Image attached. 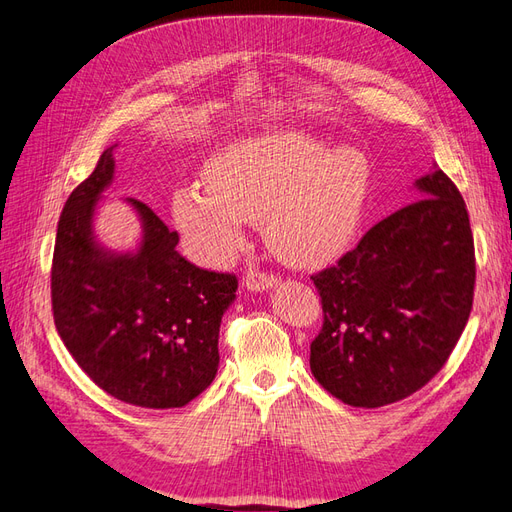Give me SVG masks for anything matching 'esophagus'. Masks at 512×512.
Returning <instances> with one entry per match:
<instances>
[{
  "label": "esophagus",
  "mask_w": 512,
  "mask_h": 512,
  "mask_svg": "<svg viewBox=\"0 0 512 512\" xmlns=\"http://www.w3.org/2000/svg\"><path fill=\"white\" fill-rule=\"evenodd\" d=\"M278 284V278L275 275H269L265 271H247L243 278V286L247 290H269Z\"/></svg>",
  "instance_id": "esophagus-1"
}]
</instances>
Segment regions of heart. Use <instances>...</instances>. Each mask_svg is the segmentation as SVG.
<instances>
[{
	"mask_svg": "<svg viewBox=\"0 0 512 512\" xmlns=\"http://www.w3.org/2000/svg\"><path fill=\"white\" fill-rule=\"evenodd\" d=\"M202 176L206 191H178L172 213L211 262L239 250L245 219L260 222L267 247L288 265H325L353 241L370 189L364 153L327 150L293 129L232 142L206 161Z\"/></svg>",
	"mask_w": 512,
	"mask_h": 512,
	"instance_id": "heart-1",
	"label": "heart"
}]
</instances>
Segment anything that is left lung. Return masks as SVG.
Segmentation results:
<instances>
[{"label":"left lung","mask_w":512,"mask_h":512,"mask_svg":"<svg viewBox=\"0 0 512 512\" xmlns=\"http://www.w3.org/2000/svg\"><path fill=\"white\" fill-rule=\"evenodd\" d=\"M416 189L422 200L381 219L336 267L312 275L323 303L312 375L351 407H383L424 388L472 312L476 258L461 193L439 168Z\"/></svg>","instance_id":"8db88e82"}]
</instances>
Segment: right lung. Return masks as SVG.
<instances>
[{"mask_svg": "<svg viewBox=\"0 0 512 512\" xmlns=\"http://www.w3.org/2000/svg\"><path fill=\"white\" fill-rule=\"evenodd\" d=\"M114 146L68 196L58 222L53 321L79 368L122 403L174 409L209 388L219 366V325L237 278L206 271L176 252L178 232L127 198L142 222L135 252L96 241L94 213L114 181Z\"/></svg>", "mask_w": 512, "mask_h": 512, "instance_id": "add662e5", "label": "right lung"}]
</instances>
